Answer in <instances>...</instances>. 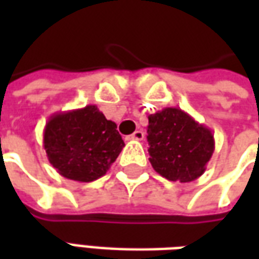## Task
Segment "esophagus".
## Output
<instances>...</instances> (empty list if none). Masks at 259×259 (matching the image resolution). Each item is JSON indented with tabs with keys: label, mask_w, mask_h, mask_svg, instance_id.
<instances>
[{
	"label": "esophagus",
	"mask_w": 259,
	"mask_h": 259,
	"mask_svg": "<svg viewBox=\"0 0 259 259\" xmlns=\"http://www.w3.org/2000/svg\"><path fill=\"white\" fill-rule=\"evenodd\" d=\"M144 139V132H141V130H136L133 135L127 136V140H143Z\"/></svg>",
	"instance_id": "obj_1"
}]
</instances>
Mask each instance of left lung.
<instances>
[{
    "instance_id": "1",
    "label": "left lung",
    "mask_w": 259,
    "mask_h": 259,
    "mask_svg": "<svg viewBox=\"0 0 259 259\" xmlns=\"http://www.w3.org/2000/svg\"><path fill=\"white\" fill-rule=\"evenodd\" d=\"M147 140L155 172L172 182L189 183L205 172L215 140L211 129L180 108H163L148 116Z\"/></svg>"
}]
</instances>
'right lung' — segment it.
Wrapping results in <instances>:
<instances>
[{
  "mask_svg": "<svg viewBox=\"0 0 259 259\" xmlns=\"http://www.w3.org/2000/svg\"><path fill=\"white\" fill-rule=\"evenodd\" d=\"M50 163L66 179L89 183L107 174L124 143L97 105L57 112L42 133Z\"/></svg>",
  "mask_w": 259,
  "mask_h": 259,
  "instance_id": "add662e5",
  "label": "right lung"
}]
</instances>
